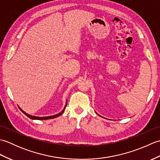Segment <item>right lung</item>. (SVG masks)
Here are the masks:
<instances>
[{
  "instance_id": "1",
  "label": "right lung",
  "mask_w": 160,
  "mask_h": 160,
  "mask_svg": "<svg viewBox=\"0 0 160 160\" xmlns=\"http://www.w3.org/2000/svg\"><path fill=\"white\" fill-rule=\"evenodd\" d=\"M66 105H67V104H66ZM65 108H66V106H65V107H64L63 111H62V112H60V113L56 114V115H52V116H47V117H36V116H32V115H29V114H28V113H26L25 111H23L21 109V108H20V110H21V111L22 112V113H23L24 114H25L28 118H31V119H33V120H48V119H52V118H57V117H58L59 115H62V114L63 113V112H64V109H65Z\"/></svg>"
}]
</instances>
